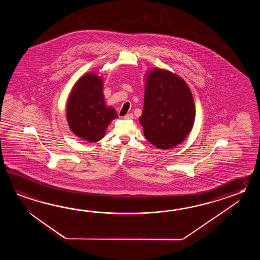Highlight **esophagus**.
I'll return each instance as SVG.
<instances>
[{
	"label": "esophagus",
	"instance_id": "esophagus-1",
	"mask_svg": "<svg viewBox=\"0 0 260 260\" xmlns=\"http://www.w3.org/2000/svg\"><path fill=\"white\" fill-rule=\"evenodd\" d=\"M134 118V115H133V113H128L126 115H124L123 116V119H125V120H131Z\"/></svg>",
	"mask_w": 260,
	"mask_h": 260
}]
</instances>
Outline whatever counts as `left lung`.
I'll use <instances>...</instances> for the list:
<instances>
[{
    "instance_id": "1",
    "label": "left lung",
    "mask_w": 260,
    "mask_h": 260,
    "mask_svg": "<svg viewBox=\"0 0 260 260\" xmlns=\"http://www.w3.org/2000/svg\"><path fill=\"white\" fill-rule=\"evenodd\" d=\"M195 106L188 84L176 73L154 68L146 76L139 122L145 138L160 149L181 143L193 127Z\"/></svg>"
}]
</instances>
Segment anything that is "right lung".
Returning a JSON list of instances; mask_svg holds the SVG:
<instances>
[{"label": "right lung", "instance_id": "obj_1", "mask_svg": "<svg viewBox=\"0 0 260 260\" xmlns=\"http://www.w3.org/2000/svg\"><path fill=\"white\" fill-rule=\"evenodd\" d=\"M66 117L78 138L91 143L104 138L110 122L118 115L114 108L106 105L101 76L88 72L78 80L68 99Z\"/></svg>", "mask_w": 260, "mask_h": 260}]
</instances>
